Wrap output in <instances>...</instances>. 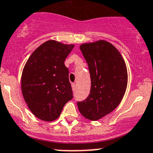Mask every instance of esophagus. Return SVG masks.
I'll return each instance as SVG.
<instances>
[{"mask_svg": "<svg viewBox=\"0 0 153 153\" xmlns=\"http://www.w3.org/2000/svg\"><path fill=\"white\" fill-rule=\"evenodd\" d=\"M71 86H72L73 91H75V89H76V84L75 83H72V84H71Z\"/></svg>", "mask_w": 153, "mask_h": 153, "instance_id": "esophagus-1", "label": "esophagus"}]
</instances>
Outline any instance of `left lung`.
<instances>
[{
  "label": "left lung",
  "mask_w": 153,
  "mask_h": 153,
  "mask_svg": "<svg viewBox=\"0 0 153 153\" xmlns=\"http://www.w3.org/2000/svg\"><path fill=\"white\" fill-rule=\"evenodd\" d=\"M89 66L90 94L78 102L85 118L98 120L114 111L125 94L127 86V66L119 51L105 40L83 43L79 46Z\"/></svg>",
  "instance_id": "1"
}]
</instances>
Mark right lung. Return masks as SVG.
Here are the masks:
<instances>
[{"instance_id":"right-lung-1","label":"right lung","mask_w":153,"mask_h":153,"mask_svg":"<svg viewBox=\"0 0 153 153\" xmlns=\"http://www.w3.org/2000/svg\"><path fill=\"white\" fill-rule=\"evenodd\" d=\"M74 47V44L48 40L32 53L23 67L22 96L31 112L40 120L51 122L57 119L64 105L72 99L64 61Z\"/></svg>"}]
</instances>
